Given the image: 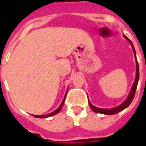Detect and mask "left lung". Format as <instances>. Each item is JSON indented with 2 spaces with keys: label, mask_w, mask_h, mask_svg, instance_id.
I'll return each mask as SVG.
<instances>
[{
  "label": "left lung",
  "mask_w": 146,
  "mask_h": 146,
  "mask_svg": "<svg viewBox=\"0 0 146 146\" xmlns=\"http://www.w3.org/2000/svg\"><path fill=\"white\" fill-rule=\"evenodd\" d=\"M124 38L128 41V42L131 44L132 48H133V50L134 56H135V59H136V79H135V81H134V83L133 85V87H132L131 91L129 92V95L128 96L127 98L125 100L124 102H123L122 104H120L119 106L116 107V108H113L111 109H104V108H97V107L93 106L92 104H91V102L89 101V104L90 108H92V110L96 113H102V114H106V115H112V114H115V113L120 112V111L124 110L125 108H127V107L129 106V104H131L132 101L133 99L134 96H135V93H136V88H137V85H138L139 82V64L138 61H137V59H136V50L134 48V46L132 42L130 41V39H129L128 38L124 35Z\"/></svg>",
  "instance_id": "1"
}]
</instances>
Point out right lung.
Here are the masks:
<instances>
[{
  "mask_svg": "<svg viewBox=\"0 0 146 146\" xmlns=\"http://www.w3.org/2000/svg\"><path fill=\"white\" fill-rule=\"evenodd\" d=\"M66 93H67V92H66V95H65V96H64V100H63V102H62V103L60 104V106L58 107V108L56 109L54 111H53V112L48 113V114H45V115H33V117H37V118H47V117H51V116H54L55 115V114H57V113H58L60 110H61L62 107H63V105H64V101H65V98H66Z\"/></svg>",
  "mask_w": 146,
  "mask_h": 146,
  "instance_id": "add662e5",
  "label": "right lung"
}]
</instances>
